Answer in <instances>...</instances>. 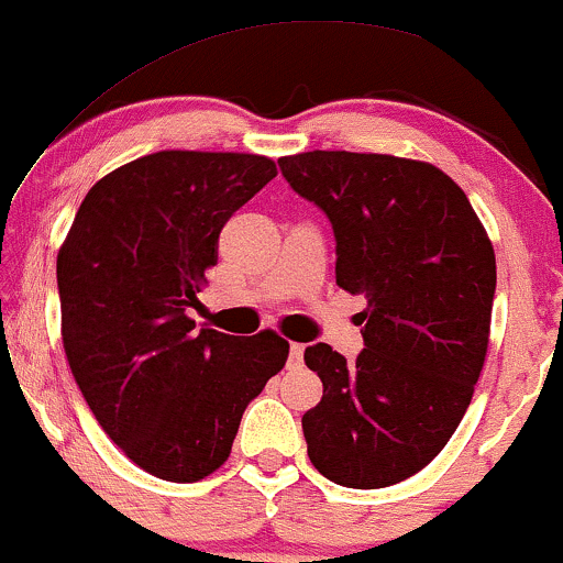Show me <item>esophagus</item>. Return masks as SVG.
Listing matches in <instances>:
<instances>
[{
    "label": "esophagus",
    "mask_w": 563,
    "mask_h": 563,
    "mask_svg": "<svg viewBox=\"0 0 563 563\" xmlns=\"http://www.w3.org/2000/svg\"><path fill=\"white\" fill-rule=\"evenodd\" d=\"M302 355H306V345L292 342V345H289V366H302Z\"/></svg>",
    "instance_id": "34e87169"
}]
</instances>
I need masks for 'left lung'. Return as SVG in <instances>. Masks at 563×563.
<instances>
[{"label":"left lung","instance_id":"obj_1","mask_svg":"<svg viewBox=\"0 0 563 563\" xmlns=\"http://www.w3.org/2000/svg\"><path fill=\"white\" fill-rule=\"evenodd\" d=\"M334 229L336 284L366 297L347 363L306 347L323 398L302 416L310 464L355 490L398 485L464 419L490 342L495 253L464 189L434 165L313 150L279 161Z\"/></svg>","mask_w":563,"mask_h":563}]
</instances>
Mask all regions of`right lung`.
<instances>
[{"mask_svg": "<svg viewBox=\"0 0 563 563\" xmlns=\"http://www.w3.org/2000/svg\"><path fill=\"white\" fill-rule=\"evenodd\" d=\"M276 176L242 152L163 150L99 178L57 253L63 347L99 427L168 482L229 459L244 408L287 363L266 332L200 329L189 308L223 223Z\"/></svg>", "mask_w": 563, "mask_h": 563, "instance_id": "right-lung-1", "label": "right lung"}]
</instances>
